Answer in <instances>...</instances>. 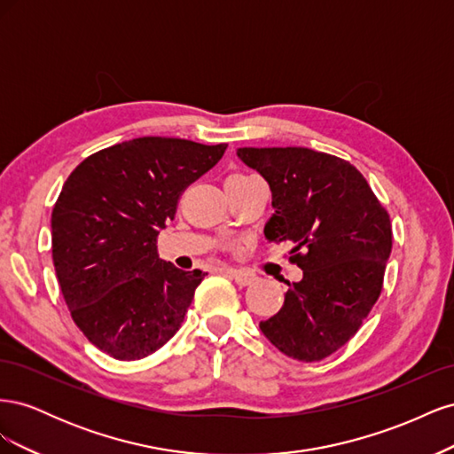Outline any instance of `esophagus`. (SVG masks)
I'll use <instances>...</instances> for the list:
<instances>
[{"label": "esophagus", "mask_w": 454, "mask_h": 454, "mask_svg": "<svg viewBox=\"0 0 454 454\" xmlns=\"http://www.w3.org/2000/svg\"><path fill=\"white\" fill-rule=\"evenodd\" d=\"M229 278H232L235 280L239 286H250L255 278H254V274H250V272H246V270H237V269H225L223 270Z\"/></svg>", "instance_id": "esophagus-1"}]
</instances>
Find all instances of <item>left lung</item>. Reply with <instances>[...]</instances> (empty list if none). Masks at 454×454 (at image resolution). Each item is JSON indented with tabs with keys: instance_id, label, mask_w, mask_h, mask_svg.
Returning <instances> with one entry per match:
<instances>
[{
	"instance_id": "8db88e82",
	"label": "left lung",
	"mask_w": 454,
	"mask_h": 454,
	"mask_svg": "<svg viewBox=\"0 0 454 454\" xmlns=\"http://www.w3.org/2000/svg\"><path fill=\"white\" fill-rule=\"evenodd\" d=\"M237 155L270 187L265 237L294 242L290 261L303 270L261 332L290 358L320 362L358 333L377 303L390 215L345 159L309 147H240Z\"/></svg>"
}]
</instances>
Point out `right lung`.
Segmentation results:
<instances>
[{
	"label": "right lung",
	"instance_id": "obj_1",
	"mask_svg": "<svg viewBox=\"0 0 454 454\" xmlns=\"http://www.w3.org/2000/svg\"><path fill=\"white\" fill-rule=\"evenodd\" d=\"M225 149L144 136L67 176L51 217L54 270L74 322L112 358H145L180 329L206 272L162 261L157 237Z\"/></svg>",
	"mask_w": 454,
	"mask_h": 454
}]
</instances>
